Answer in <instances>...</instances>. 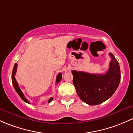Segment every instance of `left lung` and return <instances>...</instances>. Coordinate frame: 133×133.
I'll return each instance as SVG.
<instances>
[{"instance_id":"8db88e82","label":"left lung","mask_w":133,"mask_h":133,"mask_svg":"<svg viewBox=\"0 0 133 133\" xmlns=\"http://www.w3.org/2000/svg\"><path fill=\"white\" fill-rule=\"evenodd\" d=\"M109 69L105 74H92L73 70V84L81 99L89 105H97L110 98L120 81V70L112 53Z\"/></svg>"}]
</instances>
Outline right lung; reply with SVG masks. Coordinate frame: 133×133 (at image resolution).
Wrapping results in <instances>:
<instances>
[{"label": "right lung", "mask_w": 133, "mask_h": 133, "mask_svg": "<svg viewBox=\"0 0 133 133\" xmlns=\"http://www.w3.org/2000/svg\"><path fill=\"white\" fill-rule=\"evenodd\" d=\"M16 69H17V63H15L14 65V67H13V73H12V76H11L12 83H13V87H14V88H15V91H16V93L18 94L19 96L20 97V98H21L24 101V102H27V103H28V104H30V102H29L28 100H27V98L25 97V96H24V94H23L22 91L21 89L19 88L18 84L17 81H16V80L15 79V74H16ZM61 79H62V75H61V73L58 74L57 76V77H56V83H58L61 80ZM52 99H53L52 97L50 98V99L48 101V102H50L52 101Z\"/></svg>", "instance_id": "obj_1"}]
</instances>
